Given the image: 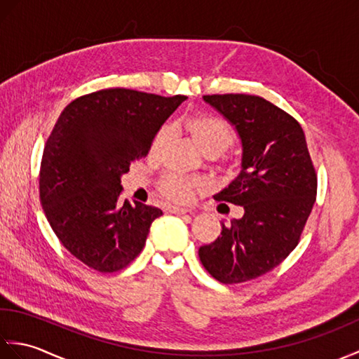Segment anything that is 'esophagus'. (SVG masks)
<instances>
[{
    "label": "esophagus",
    "instance_id": "obj_1",
    "mask_svg": "<svg viewBox=\"0 0 359 359\" xmlns=\"http://www.w3.org/2000/svg\"><path fill=\"white\" fill-rule=\"evenodd\" d=\"M168 210H170V212H174V215H187L189 211L188 208H182V207H170Z\"/></svg>",
    "mask_w": 359,
    "mask_h": 359
}]
</instances>
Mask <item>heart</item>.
I'll return each instance as SVG.
<instances>
[{
    "label": "heart",
    "mask_w": 359,
    "mask_h": 359,
    "mask_svg": "<svg viewBox=\"0 0 359 359\" xmlns=\"http://www.w3.org/2000/svg\"><path fill=\"white\" fill-rule=\"evenodd\" d=\"M184 125L203 152H220L226 149L234 142L233 128L222 117L215 116V114H193V116H188L185 118ZM168 137H170L168 128L160 129L151 144L152 154H157L158 151H162ZM203 187L205 182L199 177H189V175L182 174H168L160 182L158 189L166 199L175 203H187L193 201L196 193Z\"/></svg>",
    "instance_id": "1"
}]
</instances>
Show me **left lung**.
<instances>
[{"label": "left lung", "mask_w": 359, "mask_h": 359, "mask_svg": "<svg viewBox=\"0 0 359 359\" xmlns=\"http://www.w3.org/2000/svg\"><path fill=\"white\" fill-rule=\"evenodd\" d=\"M203 100L236 126L242 171L216 201L243 207L219 238L199 248L201 262L222 284H241L273 270L299 243L313 208L318 175L294 117L259 95L215 94Z\"/></svg>", "instance_id": "left-lung-1"}]
</instances>
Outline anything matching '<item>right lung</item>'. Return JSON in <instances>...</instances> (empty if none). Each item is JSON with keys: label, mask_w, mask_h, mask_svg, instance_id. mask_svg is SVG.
<instances>
[{"label": "right lung", "mask_w": 359, "mask_h": 359, "mask_svg": "<svg viewBox=\"0 0 359 359\" xmlns=\"http://www.w3.org/2000/svg\"><path fill=\"white\" fill-rule=\"evenodd\" d=\"M185 95L109 88L75 98L60 114L40 166V201L63 247L89 269H126L162 210L120 203V175L147 157Z\"/></svg>", "instance_id": "obj_1"}]
</instances>
